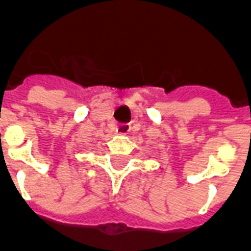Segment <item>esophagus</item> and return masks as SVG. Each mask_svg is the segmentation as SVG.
<instances>
[{
	"instance_id": "34e87169",
	"label": "esophagus",
	"mask_w": 251,
	"mask_h": 251,
	"mask_svg": "<svg viewBox=\"0 0 251 251\" xmlns=\"http://www.w3.org/2000/svg\"><path fill=\"white\" fill-rule=\"evenodd\" d=\"M117 131L121 133V134H127V133L130 131V125H129V124H121V125L118 126Z\"/></svg>"
}]
</instances>
